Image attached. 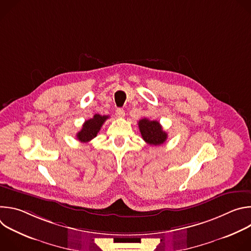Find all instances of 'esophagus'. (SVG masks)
<instances>
[{
	"mask_svg": "<svg viewBox=\"0 0 251 251\" xmlns=\"http://www.w3.org/2000/svg\"><path fill=\"white\" fill-rule=\"evenodd\" d=\"M115 114H116V116L118 118H122V117L125 116V112H124V110L122 108H117L116 111H115Z\"/></svg>",
	"mask_w": 251,
	"mask_h": 251,
	"instance_id": "34e87169",
	"label": "esophagus"
}]
</instances>
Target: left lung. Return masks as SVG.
<instances>
[{
    "instance_id": "obj_1",
    "label": "left lung",
    "mask_w": 251,
    "mask_h": 251,
    "mask_svg": "<svg viewBox=\"0 0 251 251\" xmlns=\"http://www.w3.org/2000/svg\"><path fill=\"white\" fill-rule=\"evenodd\" d=\"M138 126L142 135L149 145H162L168 138V134L163 130L161 124L156 120H149L147 118H143L138 122Z\"/></svg>"
}]
</instances>
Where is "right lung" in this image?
I'll use <instances>...</instances> for the list:
<instances>
[{"label": "right lung", "instance_id": "add662e5", "mask_svg": "<svg viewBox=\"0 0 251 251\" xmlns=\"http://www.w3.org/2000/svg\"><path fill=\"white\" fill-rule=\"evenodd\" d=\"M109 118V116H102L99 114H95L93 118L86 120L81 130L76 134V138L81 143H88L93 138L97 136V133L101 129L103 123Z\"/></svg>", "mask_w": 251, "mask_h": 251}]
</instances>
